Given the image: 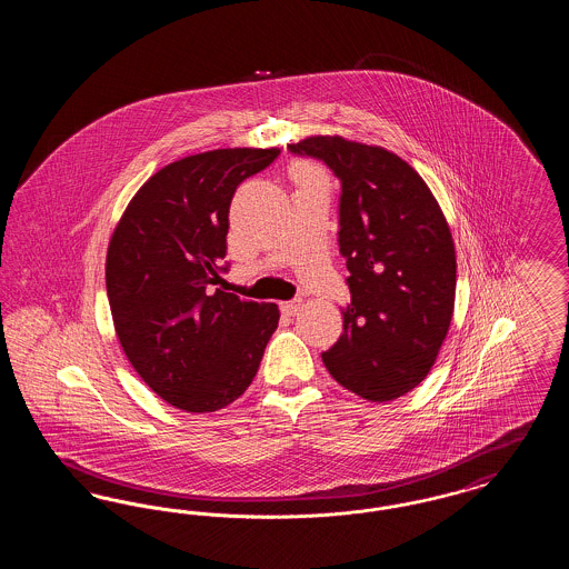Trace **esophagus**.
Instances as JSON below:
<instances>
[{
	"label": "esophagus",
	"mask_w": 569,
	"mask_h": 569,
	"mask_svg": "<svg viewBox=\"0 0 569 569\" xmlns=\"http://www.w3.org/2000/svg\"><path fill=\"white\" fill-rule=\"evenodd\" d=\"M300 307H302V300H300V298H295V300H283V302L279 305V309H281L286 316H295Z\"/></svg>",
	"instance_id": "obj_1"
}]
</instances>
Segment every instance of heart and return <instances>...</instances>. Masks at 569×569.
Masks as SVG:
<instances>
[{
    "label": "heart",
    "mask_w": 569,
    "mask_h": 569,
    "mask_svg": "<svg viewBox=\"0 0 569 569\" xmlns=\"http://www.w3.org/2000/svg\"><path fill=\"white\" fill-rule=\"evenodd\" d=\"M292 179L297 181L298 188H325L328 186L326 172L313 162H297L290 170Z\"/></svg>",
    "instance_id": "1"
}]
</instances>
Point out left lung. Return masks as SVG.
<instances>
[{
  "instance_id": "obj_1",
  "label": "left lung",
  "mask_w": 569,
  "mask_h": 569,
  "mask_svg": "<svg viewBox=\"0 0 569 569\" xmlns=\"http://www.w3.org/2000/svg\"><path fill=\"white\" fill-rule=\"evenodd\" d=\"M288 149L341 179L339 247L352 302L339 341L322 352L343 388L386 403L429 376L457 295L450 226L425 179L397 153L343 136H307Z\"/></svg>"
}]
</instances>
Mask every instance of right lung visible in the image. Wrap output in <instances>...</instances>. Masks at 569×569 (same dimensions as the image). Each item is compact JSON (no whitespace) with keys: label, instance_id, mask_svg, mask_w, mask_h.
<instances>
[{"label":"right lung","instance_id":"1","mask_svg":"<svg viewBox=\"0 0 569 569\" xmlns=\"http://www.w3.org/2000/svg\"><path fill=\"white\" fill-rule=\"evenodd\" d=\"M279 149H216L158 170L126 207L107 251L119 343L166 403L207 413L237 401L279 325L274 302L211 290L237 188Z\"/></svg>","mask_w":569,"mask_h":569}]
</instances>
